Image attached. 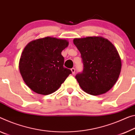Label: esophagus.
<instances>
[{"instance_id":"obj_1","label":"esophagus","mask_w":135,"mask_h":135,"mask_svg":"<svg viewBox=\"0 0 135 135\" xmlns=\"http://www.w3.org/2000/svg\"><path fill=\"white\" fill-rule=\"evenodd\" d=\"M71 72H72V74H74V73H75V68H72L71 69Z\"/></svg>"}]
</instances>
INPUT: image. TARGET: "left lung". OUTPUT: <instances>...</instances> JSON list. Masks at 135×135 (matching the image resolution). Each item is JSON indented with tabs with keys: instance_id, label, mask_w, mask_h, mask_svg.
Wrapping results in <instances>:
<instances>
[{
	"instance_id": "left-lung-1",
	"label": "left lung",
	"mask_w": 135,
	"mask_h": 135,
	"mask_svg": "<svg viewBox=\"0 0 135 135\" xmlns=\"http://www.w3.org/2000/svg\"><path fill=\"white\" fill-rule=\"evenodd\" d=\"M73 42L83 64V71L76 76L81 88L93 95L110 90L121 69V58L114 44L102 37L74 38Z\"/></svg>"
}]
</instances>
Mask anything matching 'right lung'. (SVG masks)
Segmentation results:
<instances>
[{"mask_svg": "<svg viewBox=\"0 0 135 135\" xmlns=\"http://www.w3.org/2000/svg\"><path fill=\"white\" fill-rule=\"evenodd\" d=\"M66 40L45 37L32 41L21 53L19 70L26 84L35 93L49 95L57 91L69 74L61 52Z\"/></svg>", "mask_w": 135, "mask_h": 135, "instance_id": "obj_1", "label": "right lung"}]
</instances>
